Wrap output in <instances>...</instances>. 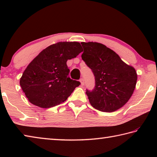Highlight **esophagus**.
<instances>
[{
    "label": "esophagus",
    "instance_id": "34e87169",
    "mask_svg": "<svg viewBox=\"0 0 157 157\" xmlns=\"http://www.w3.org/2000/svg\"><path fill=\"white\" fill-rule=\"evenodd\" d=\"M80 82H81V86H83L84 85V81H83V78H81L80 79Z\"/></svg>",
    "mask_w": 157,
    "mask_h": 157
}]
</instances>
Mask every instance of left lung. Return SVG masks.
Returning <instances> with one entry per match:
<instances>
[{
  "label": "left lung",
  "instance_id": "obj_1",
  "mask_svg": "<svg viewBox=\"0 0 157 157\" xmlns=\"http://www.w3.org/2000/svg\"><path fill=\"white\" fill-rule=\"evenodd\" d=\"M82 59L92 69L95 86L86 91L89 102L101 112H115L126 105L136 88L137 75L114 50L97 42H82Z\"/></svg>",
  "mask_w": 157,
  "mask_h": 157
}]
</instances>
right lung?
<instances>
[{
	"instance_id": "right-lung-1",
	"label": "right lung",
	"mask_w": 157,
	"mask_h": 157,
	"mask_svg": "<svg viewBox=\"0 0 157 157\" xmlns=\"http://www.w3.org/2000/svg\"><path fill=\"white\" fill-rule=\"evenodd\" d=\"M82 52L78 42H58L45 48L31 61L20 84L29 102L41 108L64 102L80 82L68 76V59Z\"/></svg>"
}]
</instances>
